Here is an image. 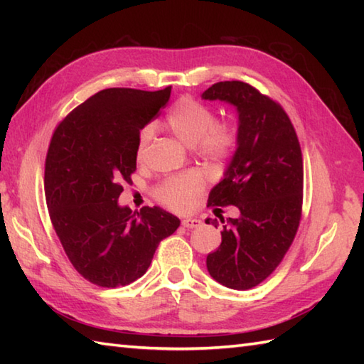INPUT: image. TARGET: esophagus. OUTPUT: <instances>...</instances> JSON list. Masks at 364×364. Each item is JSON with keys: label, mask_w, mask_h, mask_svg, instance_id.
Masks as SVG:
<instances>
[{"label": "esophagus", "mask_w": 364, "mask_h": 364, "mask_svg": "<svg viewBox=\"0 0 364 364\" xmlns=\"http://www.w3.org/2000/svg\"><path fill=\"white\" fill-rule=\"evenodd\" d=\"M200 223H202V220L197 218H188L183 220V227L184 228H197V227H200Z\"/></svg>", "instance_id": "34e87169"}]
</instances>
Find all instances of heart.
Returning <instances> with one entry per match:
<instances>
[{
	"mask_svg": "<svg viewBox=\"0 0 364 364\" xmlns=\"http://www.w3.org/2000/svg\"><path fill=\"white\" fill-rule=\"evenodd\" d=\"M214 112L210 107L192 98H183L167 115V125L183 144L194 146L200 156L211 164L225 161L235 149V131L227 125H214ZM156 127L145 125L137 136L136 154L142 159L151 142ZM203 176L196 170L167 178L158 188V198L162 203L183 211L194 203L196 197L203 191Z\"/></svg>",
	"mask_w": 364,
	"mask_h": 364,
	"instance_id": "b5f03b06",
	"label": "heart"
}]
</instances>
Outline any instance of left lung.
I'll use <instances>...</instances> for the list:
<instances>
[{"instance_id":"8db88e82","label":"left lung","mask_w":364,"mask_h":364,"mask_svg":"<svg viewBox=\"0 0 364 364\" xmlns=\"http://www.w3.org/2000/svg\"><path fill=\"white\" fill-rule=\"evenodd\" d=\"M202 100H219L237 114L236 150L208 202L233 205L239 215L205 220L222 223V242L206 267L215 282L245 291L274 272L297 233L304 192L299 139L283 107L250 84H213Z\"/></svg>"}]
</instances>
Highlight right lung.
I'll use <instances>...</instances> for the list:
<instances>
[{
  "label": "right lung",
  "mask_w": 364,
  "mask_h": 364,
  "mask_svg": "<svg viewBox=\"0 0 364 364\" xmlns=\"http://www.w3.org/2000/svg\"><path fill=\"white\" fill-rule=\"evenodd\" d=\"M172 87L105 89L56 128L45 162V198L68 259L90 283L115 288L142 277L180 219L159 206H122V184L136 170L137 136Z\"/></svg>",
  "instance_id": "right-lung-1"
}]
</instances>
